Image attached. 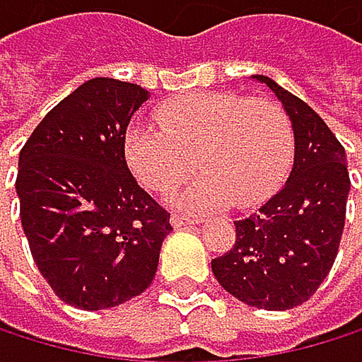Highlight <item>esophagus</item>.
<instances>
[{"label":"esophagus","mask_w":362,"mask_h":362,"mask_svg":"<svg viewBox=\"0 0 362 362\" xmlns=\"http://www.w3.org/2000/svg\"><path fill=\"white\" fill-rule=\"evenodd\" d=\"M197 223L195 217H189V215H180V213H173L171 215V226L173 228H182V226H193Z\"/></svg>","instance_id":"esophagus-1"}]
</instances>
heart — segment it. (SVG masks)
Segmentation results:
<instances>
[{"label": "heart", "mask_w": 362, "mask_h": 362, "mask_svg": "<svg viewBox=\"0 0 362 362\" xmlns=\"http://www.w3.org/2000/svg\"><path fill=\"white\" fill-rule=\"evenodd\" d=\"M160 128L132 123L123 136V156L139 182L171 193L195 171L204 175L182 204L208 211L228 202H265L286 173L293 136L282 108L269 100L236 93H191L160 106Z\"/></svg>", "instance_id": "1"}]
</instances>
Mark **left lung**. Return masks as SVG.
Wrapping results in <instances>:
<instances>
[{"label": "left lung", "mask_w": 362, "mask_h": 362, "mask_svg": "<svg viewBox=\"0 0 362 362\" xmlns=\"http://www.w3.org/2000/svg\"><path fill=\"white\" fill-rule=\"evenodd\" d=\"M282 102L296 139L284 187L250 217L234 221L236 241L213 274L230 296L256 308L304 304L334 265L350 195L345 149L306 102L267 76H254Z\"/></svg>", "instance_id": "obj_1"}]
</instances>
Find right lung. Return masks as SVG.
I'll return each instance as SVG.
<instances>
[{"mask_svg":"<svg viewBox=\"0 0 362 362\" xmlns=\"http://www.w3.org/2000/svg\"><path fill=\"white\" fill-rule=\"evenodd\" d=\"M149 93L93 78L54 106L19 154L21 226L54 293L82 310L128 302L151 284L169 213L139 187L123 136Z\"/></svg>","mask_w":362,"mask_h":362,"instance_id":"add662e5","label":"right lung"}]
</instances>
